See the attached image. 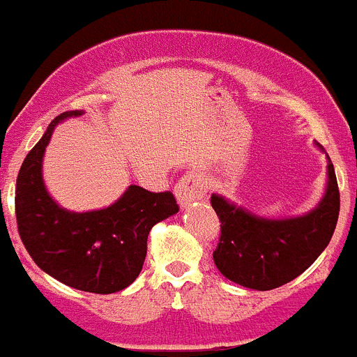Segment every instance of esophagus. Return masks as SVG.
<instances>
[{
  "mask_svg": "<svg viewBox=\"0 0 357 357\" xmlns=\"http://www.w3.org/2000/svg\"><path fill=\"white\" fill-rule=\"evenodd\" d=\"M175 195L182 209H185L193 202L204 198V195H206V185H204V182L200 181L198 175H195V173H185L181 181L176 182Z\"/></svg>",
  "mask_w": 357,
  "mask_h": 357,
  "instance_id": "1",
  "label": "esophagus"
}]
</instances>
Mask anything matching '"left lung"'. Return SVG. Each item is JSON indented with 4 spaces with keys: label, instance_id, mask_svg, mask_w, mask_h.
Wrapping results in <instances>:
<instances>
[{
    "label": "left lung",
    "instance_id": "obj_1",
    "mask_svg": "<svg viewBox=\"0 0 357 357\" xmlns=\"http://www.w3.org/2000/svg\"><path fill=\"white\" fill-rule=\"evenodd\" d=\"M211 204L222 222V236L213 254L220 273L243 288L268 291L301 275L326 250L338 222L340 191L327 157L324 197L301 216H257L216 193Z\"/></svg>",
    "mask_w": 357,
    "mask_h": 357
}]
</instances>
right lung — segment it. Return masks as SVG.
Instances as JSON below:
<instances>
[{"label": "right lung", "instance_id": "right-lung-1", "mask_svg": "<svg viewBox=\"0 0 357 357\" xmlns=\"http://www.w3.org/2000/svg\"><path fill=\"white\" fill-rule=\"evenodd\" d=\"M82 114L68 110L56 116L23 160L15 218L24 248L43 272L69 288L109 295L137 279L151 227L178 213V206L169 191L150 193L134 184L103 209L75 213L59 206L44 184V151L59 123Z\"/></svg>", "mask_w": 357, "mask_h": 357}]
</instances>
